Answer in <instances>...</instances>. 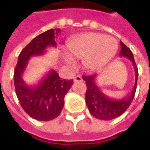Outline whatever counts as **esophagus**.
Returning <instances> with one entry per match:
<instances>
[{
    "label": "esophagus",
    "mask_w": 150,
    "mask_h": 150,
    "mask_svg": "<svg viewBox=\"0 0 150 150\" xmlns=\"http://www.w3.org/2000/svg\"><path fill=\"white\" fill-rule=\"evenodd\" d=\"M74 81L75 82H81L83 81V79L80 75H77V76H75V79H74Z\"/></svg>",
    "instance_id": "obj_1"
}]
</instances>
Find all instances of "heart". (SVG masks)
<instances>
[{
    "instance_id": "1",
    "label": "heart",
    "mask_w": 150,
    "mask_h": 150,
    "mask_svg": "<svg viewBox=\"0 0 150 150\" xmlns=\"http://www.w3.org/2000/svg\"><path fill=\"white\" fill-rule=\"evenodd\" d=\"M67 51L75 59H83V64L89 71H96L109 62L118 50L115 38L98 33H87L75 36L67 44ZM66 56L69 66L75 65V60Z\"/></svg>"
}]
</instances>
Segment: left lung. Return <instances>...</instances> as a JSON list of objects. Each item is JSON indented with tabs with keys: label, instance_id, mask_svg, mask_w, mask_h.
Listing matches in <instances>:
<instances>
[{
	"label": "left lung",
	"instance_id": "left-lung-1",
	"mask_svg": "<svg viewBox=\"0 0 150 150\" xmlns=\"http://www.w3.org/2000/svg\"><path fill=\"white\" fill-rule=\"evenodd\" d=\"M120 57L128 58L132 62L135 69V84L131 91V94L128 97L121 100L110 99L106 95H104L97 87L96 83V75L83 76V79L85 80L88 88L85 94V100L88 110L92 116L99 120H110L122 115L128 109L135 96L138 78V70L131 50L122 42H120Z\"/></svg>",
	"mask_w": 150,
	"mask_h": 150
}]
</instances>
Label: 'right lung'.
<instances>
[{
    "mask_svg": "<svg viewBox=\"0 0 150 150\" xmlns=\"http://www.w3.org/2000/svg\"><path fill=\"white\" fill-rule=\"evenodd\" d=\"M60 31L50 30L34 38L20 53L14 70L15 91L21 108L32 118L41 121L51 120L61 113L64 96L73 80L62 79L51 70L39 84L32 87L25 83L22 74L32 56L42 55L48 46H56L55 38Z\"/></svg>",
    "mask_w": 150,
    "mask_h": 150,
    "instance_id": "right-lung-1",
    "label": "right lung"
}]
</instances>
